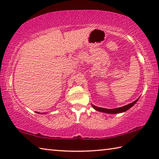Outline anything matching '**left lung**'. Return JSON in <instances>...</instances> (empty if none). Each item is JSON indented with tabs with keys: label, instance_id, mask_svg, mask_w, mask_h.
<instances>
[{
	"label": "left lung",
	"instance_id": "obj_1",
	"mask_svg": "<svg viewBox=\"0 0 159 159\" xmlns=\"http://www.w3.org/2000/svg\"><path fill=\"white\" fill-rule=\"evenodd\" d=\"M138 99H139V98L138 99H136L135 101H134L133 102H132V103L128 104V105H125V106L122 107H119V108H116V109H104V108H100V107H95V106L93 105V104H92V107L95 110H97V111H101V112L107 113V114H118V113H121V112L126 111L127 110H128L129 109L131 108V107H133L137 102H138Z\"/></svg>",
	"mask_w": 159,
	"mask_h": 159
}]
</instances>
